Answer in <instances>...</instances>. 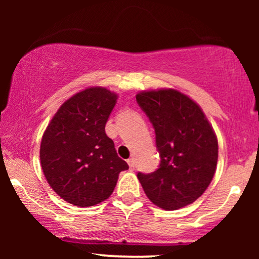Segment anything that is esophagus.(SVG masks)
<instances>
[{"label": "esophagus", "instance_id": "34e87169", "mask_svg": "<svg viewBox=\"0 0 259 259\" xmlns=\"http://www.w3.org/2000/svg\"><path fill=\"white\" fill-rule=\"evenodd\" d=\"M127 164H128L131 169H134V166H136V162H134V159H133V158H130L128 160H127Z\"/></svg>", "mask_w": 259, "mask_h": 259}]
</instances>
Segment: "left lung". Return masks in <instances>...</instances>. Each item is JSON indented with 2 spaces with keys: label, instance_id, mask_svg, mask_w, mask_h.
<instances>
[{
  "label": "left lung",
  "instance_id": "left-lung-1",
  "mask_svg": "<svg viewBox=\"0 0 259 259\" xmlns=\"http://www.w3.org/2000/svg\"><path fill=\"white\" fill-rule=\"evenodd\" d=\"M137 102L155 132L160 155L157 171L138 179L148 199L164 210L192 204L210 185L218 160V141L201 108L176 90L140 92Z\"/></svg>",
  "mask_w": 259,
  "mask_h": 259
}]
</instances>
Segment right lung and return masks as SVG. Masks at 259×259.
<instances>
[{
  "mask_svg": "<svg viewBox=\"0 0 259 259\" xmlns=\"http://www.w3.org/2000/svg\"><path fill=\"white\" fill-rule=\"evenodd\" d=\"M118 94L104 87L79 92L53 116L41 140L44 175L63 200L80 207L97 205L114 191L128 169L105 132Z\"/></svg>",
  "mask_w": 259,
  "mask_h": 259,
  "instance_id": "obj_1",
  "label": "right lung"
}]
</instances>
